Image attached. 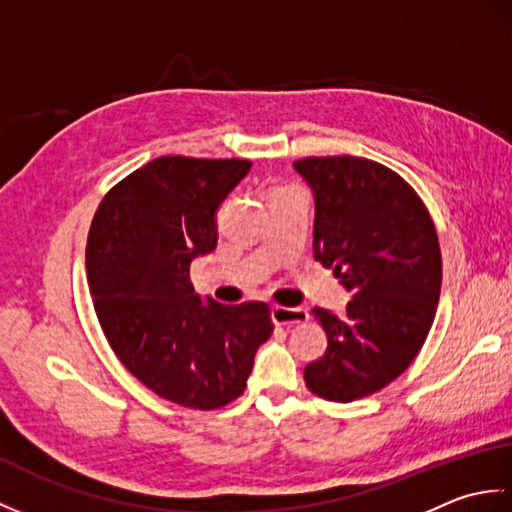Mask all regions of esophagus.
I'll use <instances>...</instances> for the list:
<instances>
[{
    "label": "esophagus",
    "mask_w": 512,
    "mask_h": 512,
    "mask_svg": "<svg viewBox=\"0 0 512 512\" xmlns=\"http://www.w3.org/2000/svg\"><path fill=\"white\" fill-rule=\"evenodd\" d=\"M270 314H273L275 325H288V328H292V325H297V323H306L310 319L308 310H303V308L275 306Z\"/></svg>",
    "instance_id": "esophagus-1"
}]
</instances>
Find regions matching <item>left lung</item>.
<instances>
[{
	"label": "left lung",
	"mask_w": 512,
	"mask_h": 512,
	"mask_svg": "<svg viewBox=\"0 0 512 512\" xmlns=\"http://www.w3.org/2000/svg\"><path fill=\"white\" fill-rule=\"evenodd\" d=\"M292 167L314 193V259L352 292L343 317L312 310L328 350L303 378L312 394L352 402L396 380L427 339L442 286L438 233L418 193L374 160L312 156Z\"/></svg>",
	"instance_id": "left-lung-1"
}]
</instances>
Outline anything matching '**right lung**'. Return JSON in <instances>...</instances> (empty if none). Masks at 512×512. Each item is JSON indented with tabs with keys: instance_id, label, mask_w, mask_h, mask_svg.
<instances>
[{
	"instance_id": "add662e5",
	"label": "right lung",
	"mask_w": 512,
	"mask_h": 512,
	"mask_svg": "<svg viewBox=\"0 0 512 512\" xmlns=\"http://www.w3.org/2000/svg\"><path fill=\"white\" fill-rule=\"evenodd\" d=\"M248 171L237 158H156L107 191L90 226L85 268L107 343L140 383L189 409L242 396L275 328L266 303H204L189 279Z\"/></svg>"
}]
</instances>
